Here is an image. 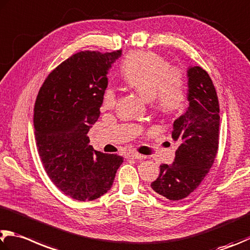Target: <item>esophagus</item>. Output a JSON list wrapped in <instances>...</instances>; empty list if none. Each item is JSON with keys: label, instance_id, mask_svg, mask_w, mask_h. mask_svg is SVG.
Listing matches in <instances>:
<instances>
[{"label": "esophagus", "instance_id": "obj_1", "mask_svg": "<svg viewBox=\"0 0 250 250\" xmlns=\"http://www.w3.org/2000/svg\"><path fill=\"white\" fill-rule=\"evenodd\" d=\"M128 157L134 158V160H143V158H145V156L142 155V154H139V153H135V152L128 153Z\"/></svg>", "mask_w": 250, "mask_h": 250}]
</instances>
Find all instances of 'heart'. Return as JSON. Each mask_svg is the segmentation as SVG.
<instances>
[{
  "label": "heart",
  "instance_id": "b5f03b06",
  "mask_svg": "<svg viewBox=\"0 0 250 250\" xmlns=\"http://www.w3.org/2000/svg\"><path fill=\"white\" fill-rule=\"evenodd\" d=\"M120 73L128 87L152 101L161 112L174 113L183 109L186 102L184 74L170 69L167 61L157 54L145 51L130 53L122 62ZM116 102L115 90L106 89L103 109H112Z\"/></svg>",
  "mask_w": 250,
  "mask_h": 250
}]
</instances>
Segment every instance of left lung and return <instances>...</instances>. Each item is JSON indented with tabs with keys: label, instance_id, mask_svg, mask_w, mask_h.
Listing matches in <instances>:
<instances>
[{
	"label": "left lung",
	"instance_id": "8db88e82",
	"mask_svg": "<svg viewBox=\"0 0 250 250\" xmlns=\"http://www.w3.org/2000/svg\"><path fill=\"white\" fill-rule=\"evenodd\" d=\"M187 110L174 121L171 138L178 144L172 164H162L151 184L161 197L171 201L187 198L196 190L214 163L219 148L220 106L208 74L190 66Z\"/></svg>",
	"mask_w": 250,
	"mask_h": 250
}]
</instances>
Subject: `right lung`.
<instances>
[{"instance_id": "1", "label": "right lung", "mask_w": 250, "mask_h": 250, "mask_svg": "<svg viewBox=\"0 0 250 250\" xmlns=\"http://www.w3.org/2000/svg\"><path fill=\"white\" fill-rule=\"evenodd\" d=\"M121 50L81 51L48 75L34 108L36 145L47 175L75 200H95L111 188L124 162L95 151L87 133L97 121L108 71Z\"/></svg>"}]
</instances>
